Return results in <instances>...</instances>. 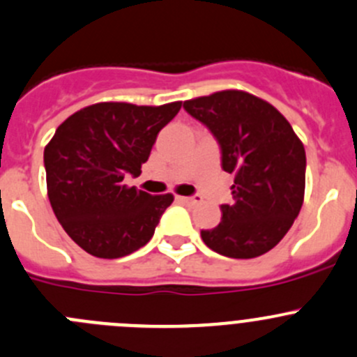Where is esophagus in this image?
I'll list each match as a JSON object with an SVG mask.
<instances>
[{"mask_svg":"<svg viewBox=\"0 0 357 357\" xmlns=\"http://www.w3.org/2000/svg\"><path fill=\"white\" fill-rule=\"evenodd\" d=\"M179 200H181L183 204H186V206H195V204H200L202 202V197L200 195H192V197H178Z\"/></svg>","mask_w":357,"mask_h":357,"instance_id":"1","label":"esophagus"}]
</instances>
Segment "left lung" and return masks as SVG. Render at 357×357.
Here are the masks:
<instances>
[{
	"mask_svg": "<svg viewBox=\"0 0 357 357\" xmlns=\"http://www.w3.org/2000/svg\"><path fill=\"white\" fill-rule=\"evenodd\" d=\"M211 130L221 167L235 174L234 202L221 221L202 230L204 244L228 258L265 255L288 234L305 193V148L272 105L242 91H223L183 102Z\"/></svg>",
	"mask_w": 357,
	"mask_h": 357,
	"instance_id": "8db88e82",
	"label": "left lung"
}]
</instances>
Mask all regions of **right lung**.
<instances>
[{"mask_svg": "<svg viewBox=\"0 0 357 357\" xmlns=\"http://www.w3.org/2000/svg\"><path fill=\"white\" fill-rule=\"evenodd\" d=\"M181 102H99L61 123L43 153L48 200L66 234L89 255L115 259L143 248L174 197L123 185L139 176L158 132Z\"/></svg>", "mask_w": 357, "mask_h": 357, "instance_id": "1", "label": "right lung"}]
</instances>
